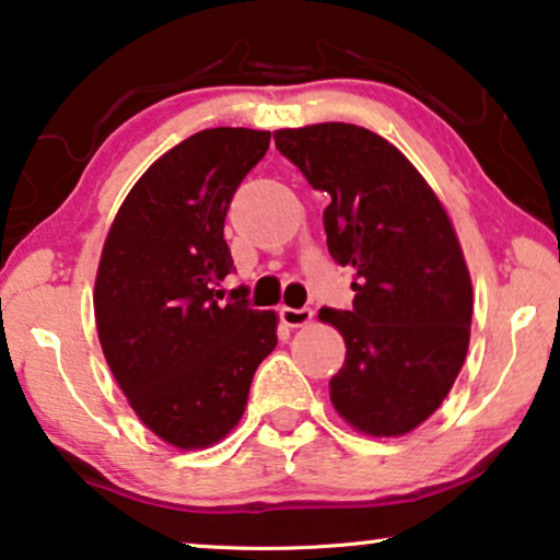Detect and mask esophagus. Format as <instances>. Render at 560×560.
I'll use <instances>...</instances> for the list:
<instances>
[{
    "label": "esophagus",
    "instance_id": "esophagus-1",
    "mask_svg": "<svg viewBox=\"0 0 560 560\" xmlns=\"http://www.w3.org/2000/svg\"><path fill=\"white\" fill-rule=\"evenodd\" d=\"M280 318H282V324H285V326L298 328V326L308 324V320L313 318V311L311 308H288V305H282Z\"/></svg>",
    "mask_w": 560,
    "mask_h": 560
}]
</instances>
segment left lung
Here are the masks:
<instances>
[{
  "label": "left lung",
  "instance_id": "1",
  "mask_svg": "<svg viewBox=\"0 0 560 560\" xmlns=\"http://www.w3.org/2000/svg\"><path fill=\"white\" fill-rule=\"evenodd\" d=\"M275 148L331 198L328 255L354 275L351 311L318 313L347 341L334 408L370 435L408 433L443 402L469 349L471 278L454 226L410 160L370 129H278Z\"/></svg>",
  "mask_w": 560,
  "mask_h": 560
}]
</instances>
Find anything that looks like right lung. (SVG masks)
I'll list each match as a JSON object with an SVG mask.
<instances>
[{"mask_svg":"<svg viewBox=\"0 0 560 560\" xmlns=\"http://www.w3.org/2000/svg\"><path fill=\"white\" fill-rule=\"evenodd\" d=\"M270 148V132L201 129L135 183L106 236L94 288L106 364L144 425L203 448L240 423L278 316L249 308V288L221 301L234 272L229 203Z\"/></svg>","mask_w":560,"mask_h":560,"instance_id":"obj_1","label":"right lung"}]
</instances>
